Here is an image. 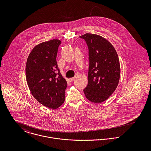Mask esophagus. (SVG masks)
<instances>
[{"label": "esophagus", "mask_w": 151, "mask_h": 151, "mask_svg": "<svg viewBox=\"0 0 151 151\" xmlns=\"http://www.w3.org/2000/svg\"><path fill=\"white\" fill-rule=\"evenodd\" d=\"M76 77H73V78H69V81L70 82H72V81H73L76 79Z\"/></svg>", "instance_id": "34e87169"}]
</instances>
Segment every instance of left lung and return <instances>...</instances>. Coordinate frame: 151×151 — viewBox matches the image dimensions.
<instances>
[{
  "instance_id": "obj_1",
  "label": "left lung",
  "mask_w": 151,
  "mask_h": 151,
  "mask_svg": "<svg viewBox=\"0 0 151 151\" xmlns=\"http://www.w3.org/2000/svg\"><path fill=\"white\" fill-rule=\"evenodd\" d=\"M89 49L88 83L84 89L89 101L100 104L107 100L119 83L120 65L116 50L106 38L86 33L80 37Z\"/></svg>"
}]
</instances>
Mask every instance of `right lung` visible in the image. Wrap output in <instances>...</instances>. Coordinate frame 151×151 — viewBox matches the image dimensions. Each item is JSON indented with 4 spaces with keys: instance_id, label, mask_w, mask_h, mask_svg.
Returning a JSON list of instances; mask_svg holds the SVG:
<instances>
[{
    "instance_id": "1",
    "label": "right lung",
    "mask_w": 151,
    "mask_h": 151,
    "mask_svg": "<svg viewBox=\"0 0 151 151\" xmlns=\"http://www.w3.org/2000/svg\"><path fill=\"white\" fill-rule=\"evenodd\" d=\"M60 43L59 40H52L38 44L31 51L25 67L26 80L31 94L44 106L52 109L64 103L67 85L56 62Z\"/></svg>"
}]
</instances>
